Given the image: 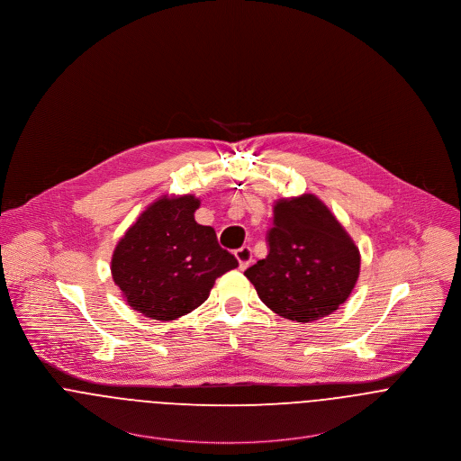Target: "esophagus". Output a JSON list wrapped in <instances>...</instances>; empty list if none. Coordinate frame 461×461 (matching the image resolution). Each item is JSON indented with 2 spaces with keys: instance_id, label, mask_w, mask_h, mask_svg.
Instances as JSON below:
<instances>
[{
  "instance_id": "34e87169",
  "label": "esophagus",
  "mask_w": 461,
  "mask_h": 461,
  "mask_svg": "<svg viewBox=\"0 0 461 461\" xmlns=\"http://www.w3.org/2000/svg\"><path fill=\"white\" fill-rule=\"evenodd\" d=\"M234 255H236V258H238V262H240V269H241V271H243V269H247V267L250 266V247H241V249H238V250L234 251Z\"/></svg>"
}]
</instances>
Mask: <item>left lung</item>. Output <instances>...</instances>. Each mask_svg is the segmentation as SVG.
Wrapping results in <instances>:
<instances>
[{"label":"left lung","mask_w":461,"mask_h":461,"mask_svg":"<svg viewBox=\"0 0 461 461\" xmlns=\"http://www.w3.org/2000/svg\"><path fill=\"white\" fill-rule=\"evenodd\" d=\"M269 253L245 271L260 301L284 319L328 317L356 287L361 255L330 208L315 195L280 199L267 232Z\"/></svg>","instance_id":"1"}]
</instances>
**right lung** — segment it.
Returning <instances> with one entry per match:
<instances>
[{"label": "right lung", "mask_w": 461, "mask_h": 461, "mask_svg": "<svg viewBox=\"0 0 461 461\" xmlns=\"http://www.w3.org/2000/svg\"><path fill=\"white\" fill-rule=\"evenodd\" d=\"M195 195L160 197L118 241L111 273L126 303L155 321H174L201 306L223 273L238 267L212 227L194 218Z\"/></svg>", "instance_id": "obj_1"}]
</instances>
